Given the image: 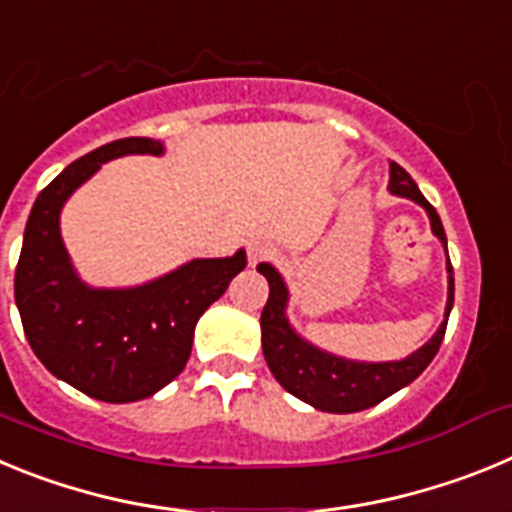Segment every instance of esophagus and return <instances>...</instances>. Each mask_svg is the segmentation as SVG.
I'll return each instance as SVG.
<instances>
[{
	"mask_svg": "<svg viewBox=\"0 0 512 512\" xmlns=\"http://www.w3.org/2000/svg\"><path fill=\"white\" fill-rule=\"evenodd\" d=\"M271 253H274V248H271V243H266V241H253L251 246H248V261H251V264H259V261L269 259Z\"/></svg>",
	"mask_w": 512,
	"mask_h": 512,
	"instance_id": "34e87169",
	"label": "esophagus"
}]
</instances>
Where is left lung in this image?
<instances>
[{
    "label": "left lung",
    "instance_id": "obj_1",
    "mask_svg": "<svg viewBox=\"0 0 512 512\" xmlns=\"http://www.w3.org/2000/svg\"><path fill=\"white\" fill-rule=\"evenodd\" d=\"M390 192L397 197H408L418 202L428 217H431L433 235L446 248V233H443L441 217L436 207L420 194L413 176L400 164H390ZM449 253V251H446ZM259 271L269 282V300L261 312V348L269 364L271 374L282 384L289 395L300 397L302 402L323 413H359V410L374 408L397 390L408 387L413 379L423 374V369L433 361L441 348L449 312L454 307V269L449 261V300H446V318L438 325L436 336L420 346L415 354L400 361H382V364H366V361H351L343 356H333L320 351L318 346L307 343L289 325L287 315V284L282 274L271 264H259Z\"/></svg>",
    "mask_w": 512,
    "mask_h": 512
}]
</instances>
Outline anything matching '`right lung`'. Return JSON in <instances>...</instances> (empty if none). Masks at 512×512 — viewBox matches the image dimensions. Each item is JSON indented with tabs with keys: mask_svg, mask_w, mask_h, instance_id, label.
Returning a JSON list of instances; mask_svg holds the SVG:
<instances>
[{
	"mask_svg": "<svg viewBox=\"0 0 512 512\" xmlns=\"http://www.w3.org/2000/svg\"><path fill=\"white\" fill-rule=\"evenodd\" d=\"M130 153L161 156L164 143L112 140L76 158L38 194L15 269V302L35 356L53 377L102 402L143 400L179 377L200 315L246 269V251H238L194 259L140 287L81 282L61 241V207L99 166Z\"/></svg>",
	"mask_w": 512,
	"mask_h": 512,
	"instance_id": "1",
	"label": "right lung"
}]
</instances>
